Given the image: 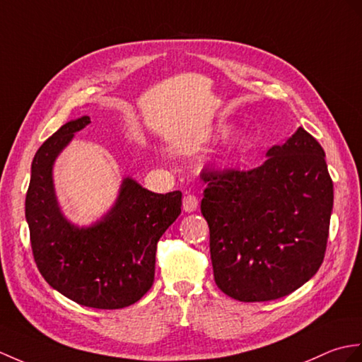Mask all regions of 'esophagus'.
<instances>
[{
    "mask_svg": "<svg viewBox=\"0 0 362 362\" xmlns=\"http://www.w3.org/2000/svg\"><path fill=\"white\" fill-rule=\"evenodd\" d=\"M199 206V200L194 194H185L183 197V209L187 213H194Z\"/></svg>",
    "mask_w": 362,
    "mask_h": 362,
    "instance_id": "1",
    "label": "esophagus"
}]
</instances>
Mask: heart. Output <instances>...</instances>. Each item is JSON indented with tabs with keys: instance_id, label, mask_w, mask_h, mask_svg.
I'll list each match as a JSON object with an SVG mask.
<instances>
[{
	"instance_id": "b5f03b06",
	"label": "heart",
	"mask_w": 362,
	"mask_h": 362,
	"mask_svg": "<svg viewBox=\"0 0 362 362\" xmlns=\"http://www.w3.org/2000/svg\"><path fill=\"white\" fill-rule=\"evenodd\" d=\"M250 146V139L242 132H234L230 136L228 141H226V151L225 154L221 158V163L228 165L231 163L239 153H242L243 149H247Z\"/></svg>"
}]
</instances>
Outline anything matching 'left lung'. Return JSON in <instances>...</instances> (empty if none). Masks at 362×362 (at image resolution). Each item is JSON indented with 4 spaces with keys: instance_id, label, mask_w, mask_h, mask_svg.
<instances>
[{
    "instance_id": "obj_1",
    "label": "left lung",
    "mask_w": 362,
    "mask_h": 362,
    "mask_svg": "<svg viewBox=\"0 0 362 362\" xmlns=\"http://www.w3.org/2000/svg\"><path fill=\"white\" fill-rule=\"evenodd\" d=\"M251 171L202 173L214 281L225 295L264 302L290 295L321 267L333 209L325 153L304 128Z\"/></svg>"
}]
</instances>
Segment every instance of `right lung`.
<instances>
[{
    "label": "right lung",
    "instance_id": "add662e5",
    "mask_svg": "<svg viewBox=\"0 0 362 362\" xmlns=\"http://www.w3.org/2000/svg\"><path fill=\"white\" fill-rule=\"evenodd\" d=\"M88 115L67 122L37 151L26 194V221L38 270L63 296L90 308L115 310L137 302L153 287L157 242L180 214L182 192L166 194L122 180L114 205L88 226L63 214L54 165Z\"/></svg>",
    "mask_w": 362,
    "mask_h": 362
}]
</instances>
